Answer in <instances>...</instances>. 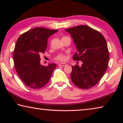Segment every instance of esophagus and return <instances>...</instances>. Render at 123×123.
<instances>
[{
    "label": "esophagus",
    "mask_w": 123,
    "mask_h": 123,
    "mask_svg": "<svg viewBox=\"0 0 123 123\" xmlns=\"http://www.w3.org/2000/svg\"><path fill=\"white\" fill-rule=\"evenodd\" d=\"M59 65L60 66H66L67 65V64L65 63H59Z\"/></svg>",
    "instance_id": "esophagus-1"
}]
</instances>
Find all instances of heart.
Here are the masks:
<instances>
[{
	"label": "heart",
	"instance_id": "b5f03b06",
	"mask_svg": "<svg viewBox=\"0 0 123 123\" xmlns=\"http://www.w3.org/2000/svg\"><path fill=\"white\" fill-rule=\"evenodd\" d=\"M55 60H57V61H64L66 60V57L65 55L63 54H59L56 56Z\"/></svg>",
	"mask_w": 123,
	"mask_h": 123
}]
</instances>
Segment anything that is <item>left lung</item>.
Returning a JSON list of instances; mask_svg holds the SVG:
<instances>
[{"label":"left lung","instance_id":"8db88e82","mask_svg":"<svg viewBox=\"0 0 123 123\" xmlns=\"http://www.w3.org/2000/svg\"><path fill=\"white\" fill-rule=\"evenodd\" d=\"M65 30L71 35L78 50L73 59L82 62L81 67L72 66L71 80L79 88H91L101 80L107 68L109 52L106 39L98 31L85 25Z\"/></svg>","mask_w":123,"mask_h":123}]
</instances>
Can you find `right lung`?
Here are the masks:
<instances>
[{"label": "right lung", "instance_id": "1", "mask_svg": "<svg viewBox=\"0 0 123 123\" xmlns=\"http://www.w3.org/2000/svg\"><path fill=\"white\" fill-rule=\"evenodd\" d=\"M57 31L35 28L22 34L17 41L13 53L14 68L21 80L31 88L44 87L56 67L55 63L41 65L40 55L47 49L48 38Z\"/></svg>", "mask_w": 123, "mask_h": 123}]
</instances>
